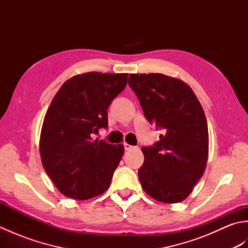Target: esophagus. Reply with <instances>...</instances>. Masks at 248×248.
Instances as JSON below:
<instances>
[{
    "label": "esophagus",
    "mask_w": 248,
    "mask_h": 248,
    "mask_svg": "<svg viewBox=\"0 0 248 248\" xmlns=\"http://www.w3.org/2000/svg\"><path fill=\"white\" fill-rule=\"evenodd\" d=\"M124 149L125 150H131V149H133V146H131L130 144H128V143H124Z\"/></svg>",
    "instance_id": "34e87169"
}]
</instances>
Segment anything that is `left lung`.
Wrapping results in <instances>:
<instances>
[{
    "instance_id": "1",
    "label": "left lung",
    "mask_w": 248,
    "mask_h": 248,
    "mask_svg": "<svg viewBox=\"0 0 248 248\" xmlns=\"http://www.w3.org/2000/svg\"><path fill=\"white\" fill-rule=\"evenodd\" d=\"M129 85L145 117L164 131L154 146L141 148V187L157 202H180L207 166L209 132L202 104L186 83L162 73H132Z\"/></svg>"
}]
</instances>
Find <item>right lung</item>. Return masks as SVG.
<instances>
[{"instance_id": "1", "label": "right lung", "mask_w": 248, "mask_h": 248, "mask_svg": "<svg viewBox=\"0 0 248 248\" xmlns=\"http://www.w3.org/2000/svg\"><path fill=\"white\" fill-rule=\"evenodd\" d=\"M127 81L128 73H83L67 80L52 100L39 151L46 172L65 196L86 200L109 187L124 148L93 136L108 127V108Z\"/></svg>"}]
</instances>
